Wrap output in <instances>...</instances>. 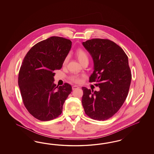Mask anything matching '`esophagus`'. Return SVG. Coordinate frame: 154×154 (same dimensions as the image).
Returning <instances> with one entry per match:
<instances>
[{"instance_id":"esophagus-1","label":"esophagus","mask_w":154,"mask_h":154,"mask_svg":"<svg viewBox=\"0 0 154 154\" xmlns=\"http://www.w3.org/2000/svg\"><path fill=\"white\" fill-rule=\"evenodd\" d=\"M78 88H79V86H77V85H74V86H72V89L73 90H75V89H78Z\"/></svg>"}]
</instances>
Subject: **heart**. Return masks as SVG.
<instances>
[{
    "instance_id": "heart-1",
    "label": "heart",
    "mask_w": 154,
    "mask_h": 154,
    "mask_svg": "<svg viewBox=\"0 0 154 154\" xmlns=\"http://www.w3.org/2000/svg\"><path fill=\"white\" fill-rule=\"evenodd\" d=\"M75 55L76 57L77 58L78 60L79 61V63L81 64H82V63H84V61H89V57H88V54L85 51L83 50H81V49H79L78 50H77L75 53ZM67 61H68V57H66L64 62H63V64L65 65L66 64V63H67ZM70 79L75 82L76 83H79L80 82V79H79V77H78L77 76H75V75H73L70 77Z\"/></svg>"
}]
</instances>
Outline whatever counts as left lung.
I'll return each mask as SVG.
<instances>
[{
    "label": "left lung",
    "instance_id": "left-lung-1",
    "mask_svg": "<svg viewBox=\"0 0 154 154\" xmlns=\"http://www.w3.org/2000/svg\"><path fill=\"white\" fill-rule=\"evenodd\" d=\"M94 62L90 82H98L97 91L82 87V104L85 113L94 120L113 116L128 96L131 74L128 57L120 47L108 39H92L82 42Z\"/></svg>",
    "mask_w": 154,
    "mask_h": 154
}]
</instances>
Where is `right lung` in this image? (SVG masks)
Segmentation results:
<instances>
[{
    "label": "right lung",
    "instance_id": "1",
    "mask_svg": "<svg viewBox=\"0 0 154 154\" xmlns=\"http://www.w3.org/2000/svg\"><path fill=\"white\" fill-rule=\"evenodd\" d=\"M72 47V42L51 37L32 47L23 59L19 73V88L23 104L41 121L51 120L63 111L72 86L54 83V70L60 69Z\"/></svg>",
    "mask_w": 154,
    "mask_h": 154
}]
</instances>
